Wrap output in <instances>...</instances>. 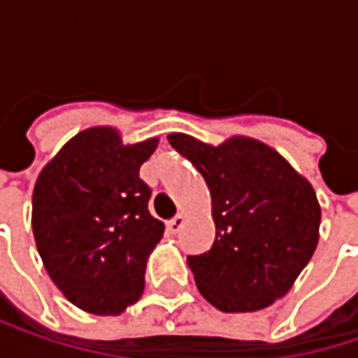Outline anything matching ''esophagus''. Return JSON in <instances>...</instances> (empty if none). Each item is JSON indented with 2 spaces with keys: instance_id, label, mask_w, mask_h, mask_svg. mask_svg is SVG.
Listing matches in <instances>:
<instances>
[{
  "instance_id": "1",
  "label": "esophagus",
  "mask_w": 358,
  "mask_h": 358,
  "mask_svg": "<svg viewBox=\"0 0 358 358\" xmlns=\"http://www.w3.org/2000/svg\"><path fill=\"white\" fill-rule=\"evenodd\" d=\"M184 222H186V220H184L182 213L176 215V217H172V220L168 222V232H170V234H178L180 230L184 228Z\"/></svg>"
}]
</instances>
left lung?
Here are the masks:
<instances>
[{"label": "left lung", "instance_id": "obj_1", "mask_svg": "<svg viewBox=\"0 0 358 358\" xmlns=\"http://www.w3.org/2000/svg\"><path fill=\"white\" fill-rule=\"evenodd\" d=\"M170 145L205 178L215 241L188 255L199 292L220 311L247 313L282 299L317 241L322 209L313 186L271 147L236 136L220 147L188 134Z\"/></svg>", "mask_w": 358, "mask_h": 358}]
</instances>
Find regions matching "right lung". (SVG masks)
<instances>
[{
	"instance_id": "right-lung-1",
	"label": "right lung",
	"mask_w": 358,
	"mask_h": 358,
	"mask_svg": "<svg viewBox=\"0 0 358 358\" xmlns=\"http://www.w3.org/2000/svg\"><path fill=\"white\" fill-rule=\"evenodd\" d=\"M157 138L124 145L97 126L83 130L43 168L33 192V232L53 284L78 309L120 315L145 290V267L164 236L149 213L138 170Z\"/></svg>"
}]
</instances>
